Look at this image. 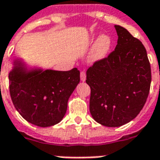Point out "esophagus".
I'll use <instances>...</instances> for the list:
<instances>
[{
    "label": "esophagus",
    "mask_w": 160,
    "mask_h": 160,
    "mask_svg": "<svg viewBox=\"0 0 160 160\" xmlns=\"http://www.w3.org/2000/svg\"><path fill=\"white\" fill-rule=\"evenodd\" d=\"M80 78H81V81L82 82L86 80V72L84 71L81 72V73H80Z\"/></svg>",
    "instance_id": "1"
}]
</instances>
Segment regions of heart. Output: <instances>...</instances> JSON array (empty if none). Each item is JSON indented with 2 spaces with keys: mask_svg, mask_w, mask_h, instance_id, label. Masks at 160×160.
<instances>
[{
  "mask_svg": "<svg viewBox=\"0 0 160 160\" xmlns=\"http://www.w3.org/2000/svg\"><path fill=\"white\" fill-rule=\"evenodd\" d=\"M111 45L112 40L108 36H101L94 44L90 54V60L92 62H98L103 59L107 56Z\"/></svg>",
  "mask_w": 160,
  "mask_h": 160,
  "instance_id": "1",
  "label": "heart"
}]
</instances>
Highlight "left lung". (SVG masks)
<instances>
[{
    "mask_svg": "<svg viewBox=\"0 0 160 160\" xmlns=\"http://www.w3.org/2000/svg\"><path fill=\"white\" fill-rule=\"evenodd\" d=\"M115 29L118 38L114 50L87 70L90 112L95 121L107 127H119L137 117L151 83L144 46L122 27L116 25Z\"/></svg>",
    "mask_w": 160,
    "mask_h": 160,
    "instance_id": "obj_1",
    "label": "left lung"
}]
</instances>
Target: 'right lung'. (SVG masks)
<instances>
[{"mask_svg": "<svg viewBox=\"0 0 160 160\" xmlns=\"http://www.w3.org/2000/svg\"><path fill=\"white\" fill-rule=\"evenodd\" d=\"M80 82V72L34 70L26 72L17 62L9 73V89L16 109L27 122L50 127L62 119L68 101Z\"/></svg>", "mask_w": 160, "mask_h": 160, "instance_id": "obj_1", "label": "right lung"}]
</instances>
